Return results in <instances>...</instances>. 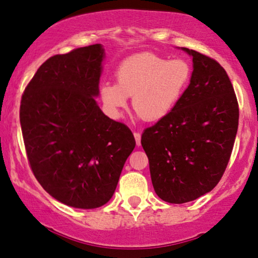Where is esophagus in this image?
Masks as SVG:
<instances>
[{
	"mask_svg": "<svg viewBox=\"0 0 258 258\" xmlns=\"http://www.w3.org/2000/svg\"><path fill=\"white\" fill-rule=\"evenodd\" d=\"M134 138H136V143L138 146H140L141 145V134L139 132H134Z\"/></svg>",
	"mask_w": 258,
	"mask_h": 258,
	"instance_id": "34e87169",
	"label": "esophagus"
}]
</instances>
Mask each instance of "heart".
<instances>
[{
  "label": "heart",
  "mask_w": 258,
  "mask_h": 258,
  "mask_svg": "<svg viewBox=\"0 0 258 258\" xmlns=\"http://www.w3.org/2000/svg\"><path fill=\"white\" fill-rule=\"evenodd\" d=\"M191 65L183 58L168 59L154 52L125 58L115 71V82L101 86L100 98L110 114L119 118L132 97L138 117L159 121L172 112L189 86Z\"/></svg>",
  "instance_id": "1"
}]
</instances>
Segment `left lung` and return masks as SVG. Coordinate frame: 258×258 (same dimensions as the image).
Masks as SVG:
<instances>
[{
	"label": "left lung",
	"mask_w": 258,
	"mask_h": 258,
	"mask_svg": "<svg viewBox=\"0 0 258 258\" xmlns=\"http://www.w3.org/2000/svg\"><path fill=\"white\" fill-rule=\"evenodd\" d=\"M190 84L179 104L141 136L152 183L161 200L186 203L220 182L238 127V103L219 61L195 50Z\"/></svg>",
	"instance_id": "obj_1"
}]
</instances>
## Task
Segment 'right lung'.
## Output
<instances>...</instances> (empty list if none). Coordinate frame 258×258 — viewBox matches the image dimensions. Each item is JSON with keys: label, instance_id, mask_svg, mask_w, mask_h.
I'll return each mask as SVG.
<instances>
[{"label": "right lung", "instance_id": "obj_1", "mask_svg": "<svg viewBox=\"0 0 258 258\" xmlns=\"http://www.w3.org/2000/svg\"><path fill=\"white\" fill-rule=\"evenodd\" d=\"M103 58L100 44L50 57L21 99L32 173L52 198L75 208L93 209L110 201L136 147L127 126L106 117L94 100Z\"/></svg>", "mask_w": 258, "mask_h": 258}]
</instances>
